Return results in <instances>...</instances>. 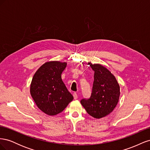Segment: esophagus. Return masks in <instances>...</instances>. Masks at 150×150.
I'll return each mask as SVG.
<instances>
[{
    "instance_id": "esophagus-1",
    "label": "esophagus",
    "mask_w": 150,
    "mask_h": 150,
    "mask_svg": "<svg viewBox=\"0 0 150 150\" xmlns=\"http://www.w3.org/2000/svg\"><path fill=\"white\" fill-rule=\"evenodd\" d=\"M73 96H74V99H78V94H77V93H74L73 94Z\"/></svg>"
}]
</instances>
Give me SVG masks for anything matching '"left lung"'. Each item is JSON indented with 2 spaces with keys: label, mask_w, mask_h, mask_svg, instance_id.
I'll list each match as a JSON object with an SVG mask.
<instances>
[{
  "label": "left lung",
  "mask_w": 150,
  "mask_h": 150,
  "mask_svg": "<svg viewBox=\"0 0 150 150\" xmlns=\"http://www.w3.org/2000/svg\"><path fill=\"white\" fill-rule=\"evenodd\" d=\"M89 65L94 71L92 91L89 98L81 100L88 114L99 119L113 111L119 101L120 86L115 77L100 64Z\"/></svg>",
  "instance_id": "left-lung-1"
}]
</instances>
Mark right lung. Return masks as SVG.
Masks as SVG:
<instances>
[{"label": "right lung", "instance_id": "add662e5", "mask_svg": "<svg viewBox=\"0 0 150 150\" xmlns=\"http://www.w3.org/2000/svg\"><path fill=\"white\" fill-rule=\"evenodd\" d=\"M66 62L50 61L39 67L30 84V94L36 105L46 114L62 112L73 99L61 78Z\"/></svg>", "mask_w": 150, "mask_h": 150}]
</instances>
